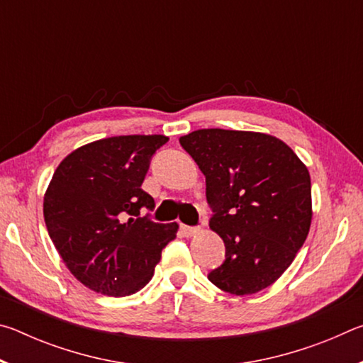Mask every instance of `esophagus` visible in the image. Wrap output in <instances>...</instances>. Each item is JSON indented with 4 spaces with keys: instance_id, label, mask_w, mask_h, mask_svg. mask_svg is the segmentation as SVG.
<instances>
[{
    "instance_id": "34e87169",
    "label": "esophagus",
    "mask_w": 363,
    "mask_h": 363,
    "mask_svg": "<svg viewBox=\"0 0 363 363\" xmlns=\"http://www.w3.org/2000/svg\"><path fill=\"white\" fill-rule=\"evenodd\" d=\"M181 232L186 237H192V235H195V233H199L200 229H199V227H190V225H186V224H181Z\"/></svg>"
}]
</instances>
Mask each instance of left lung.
<instances>
[{"mask_svg":"<svg viewBox=\"0 0 363 363\" xmlns=\"http://www.w3.org/2000/svg\"><path fill=\"white\" fill-rule=\"evenodd\" d=\"M179 143L206 177L210 229L225 245L224 264L208 279L237 296L270 286L311 229L307 167L284 140L264 133L211 128Z\"/></svg>","mask_w":363,"mask_h":363,"instance_id":"left-lung-1","label":"left lung"}]
</instances>
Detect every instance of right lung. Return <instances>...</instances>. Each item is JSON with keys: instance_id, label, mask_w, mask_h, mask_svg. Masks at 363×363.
I'll return each mask as SVG.
<instances>
[{"instance_id": "obj_1", "label": "right lung", "mask_w": 363, "mask_h": 363, "mask_svg": "<svg viewBox=\"0 0 363 363\" xmlns=\"http://www.w3.org/2000/svg\"><path fill=\"white\" fill-rule=\"evenodd\" d=\"M167 136H113L69 153L43 201L49 237L73 277L96 293L130 296L149 284L179 225L140 218L150 158Z\"/></svg>"}]
</instances>
